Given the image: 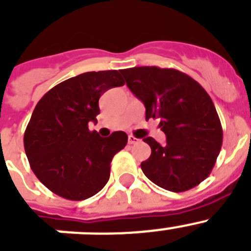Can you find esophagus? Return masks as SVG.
Masks as SVG:
<instances>
[{"mask_svg":"<svg viewBox=\"0 0 251 251\" xmlns=\"http://www.w3.org/2000/svg\"><path fill=\"white\" fill-rule=\"evenodd\" d=\"M138 142H139V139L136 138L134 136L128 137V143H129V145H136V143H138Z\"/></svg>","mask_w":251,"mask_h":251,"instance_id":"esophagus-1","label":"esophagus"}]
</instances>
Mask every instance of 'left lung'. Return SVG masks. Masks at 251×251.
Instances as JSON below:
<instances>
[{
  "label": "left lung",
  "mask_w": 251,
  "mask_h": 251,
  "mask_svg": "<svg viewBox=\"0 0 251 251\" xmlns=\"http://www.w3.org/2000/svg\"><path fill=\"white\" fill-rule=\"evenodd\" d=\"M130 92L146 106V119H159L166 146L147 137L150 158L143 174L153 183L183 192L201 183L216 163L223 127L210 95L200 84L176 69L136 66L123 69Z\"/></svg>",
  "instance_id": "8db88e82"
}]
</instances>
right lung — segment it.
Wrapping results in <instances>:
<instances>
[{"label":"right lung","instance_id":"right-lung-1","mask_svg":"<svg viewBox=\"0 0 251 251\" xmlns=\"http://www.w3.org/2000/svg\"><path fill=\"white\" fill-rule=\"evenodd\" d=\"M124 85L117 70L89 72L51 88L35 106L24 136L31 170L51 192L81 201L98 194L110 176V162L128 142L124 132L103 138L90 132L99 98Z\"/></svg>","mask_w":251,"mask_h":251}]
</instances>
